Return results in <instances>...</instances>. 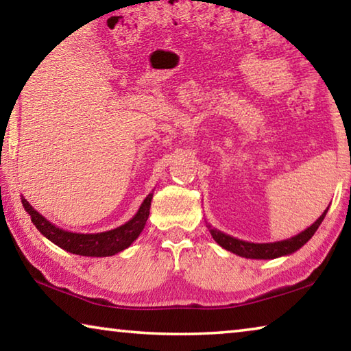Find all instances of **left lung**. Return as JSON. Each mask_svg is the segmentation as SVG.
<instances>
[{"label":"left lung","mask_w":351,"mask_h":351,"mask_svg":"<svg viewBox=\"0 0 351 351\" xmlns=\"http://www.w3.org/2000/svg\"><path fill=\"white\" fill-rule=\"evenodd\" d=\"M328 212V207L326 210H324L322 215H320L316 221H314L310 228L305 229L304 232L297 234L293 239L283 240V241H276V243H247L239 239H234V237L226 235L223 232H219L217 229H210V234L213 237L219 246L224 247L226 251H230L240 257L245 258H257V260H271V258H277L282 257V255H289L295 252L297 249H300L305 243L311 239L316 232L320 223L324 221V218Z\"/></svg>","instance_id":"1"}]
</instances>
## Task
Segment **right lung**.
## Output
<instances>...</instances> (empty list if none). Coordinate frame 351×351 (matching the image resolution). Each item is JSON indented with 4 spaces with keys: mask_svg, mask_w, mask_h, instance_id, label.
I'll return each instance as SVG.
<instances>
[{
    "mask_svg": "<svg viewBox=\"0 0 351 351\" xmlns=\"http://www.w3.org/2000/svg\"><path fill=\"white\" fill-rule=\"evenodd\" d=\"M152 198L153 193H148L144 203L141 204L138 213L128 223L100 234L68 232V230H63L57 228L56 224L47 221L25 198H21V203L25 210L31 215L35 228L58 247H62L71 254L85 255V257H110V255H114L123 251V249H127L138 239L147 223L148 215H150Z\"/></svg>",
    "mask_w": 351,
    "mask_h": 351,
    "instance_id": "obj_1",
    "label": "right lung"
}]
</instances>
